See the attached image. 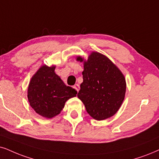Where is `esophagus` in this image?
I'll list each match as a JSON object with an SVG mask.
<instances>
[{"mask_svg":"<svg viewBox=\"0 0 159 159\" xmlns=\"http://www.w3.org/2000/svg\"><path fill=\"white\" fill-rule=\"evenodd\" d=\"M73 88H74V89H75L77 92H78V90H79V86H78V84H75V85L73 86Z\"/></svg>","mask_w":159,"mask_h":159,"instance_id":"obj_1","label":"esophagus"}]
</instances>
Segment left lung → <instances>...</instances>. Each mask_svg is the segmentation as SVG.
I'll return each instance as SVG.
<instances>
[{"label":"left lung","instance_id":"1","mask_svg":"<svg viewBox=\"0 0 159 159\" xmlns=\"http://www.w3.org/2000/svg\"><path fill=\"white\" fill-rule=\"evenodd\" d=\"M84 62L83 82L78 98L83 102L87 113L96 120L114 116L123 102L126 92L125 76L107 56L92 51Z\"/></svg>","mask_w":159,"mask_h":159}]
</instances>
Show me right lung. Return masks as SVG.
<instances>
[{
	"label": "right lung",
	"mask_w": 159,
	"mask_h": 159,
	"mask_svg": "<svg viewBox=\"0 0 159 159\" xmlns=\"http://www.w3.org/2000/svg\"><path fill=\"white\" fill-rule=\"evenodd\" d=\"M55 68V65L41 66L31 77L27 91L30 106L36 113L48 119L61 113L66 101L77 94L56 74Z\"/></svg>",
	"instance_id": "add662e5"
}]
</instances>
